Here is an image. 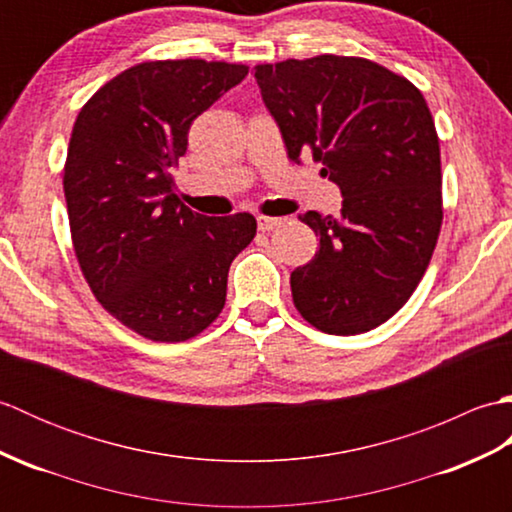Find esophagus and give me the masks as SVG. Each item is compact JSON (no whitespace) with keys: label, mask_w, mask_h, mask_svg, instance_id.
<instances>
[{"label":"esophagus","mask_w":512,"mask_h":512,"mask_svg":"<svg viewBox=\"0 0 512 512\" xmlns=\"http://www.w3.org/2000/svg\"><path fill=\"white\" fill-rule=\"evenodd\" d=\"M281 224H284V217H266V215L257 217L259 231H275V228Z\"/></svg>","instance_id":"1"}]
</instances>
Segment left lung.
Masks as SVG:
<instances>
[{"mask_svg":"<svg viewBox=\"0 0 512 512\" xmlns=\"http://www.w3.org/2000/svg\"><path fill=\"white\" fill-rule=\"evenodd\" d=\"M255 79L288 158L312 154L343 195L339 217L299 215L319 250L292 270V301L321 332L374 330L418 288L440 235V140L427 101L361 57L262 63Z\"/></svg>","mask_w":512,"mask_h":512,"instance_id":"1","label":"left lung"}]
</instances>
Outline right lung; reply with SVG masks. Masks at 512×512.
<instances>
[{
  "label": "right lung",
  "mask_w": 512,
  "mask_h": 512,
  "mask_svg": "<svg viewBox=\"0 0 512 512\" xmlns=\"http://www.w3.org/2000/svg\"><path fill=\"white\" fill-rule=\"evenodd\" d=\"M246 74L242 63L145 61L76 116L63 169L74 253L101 306L149 341L209 328L231 262L257 233L250 213H193L171 176L191 123Z\"/></svg>",
  "instance_id": "add662e5"
}]
</instances>
